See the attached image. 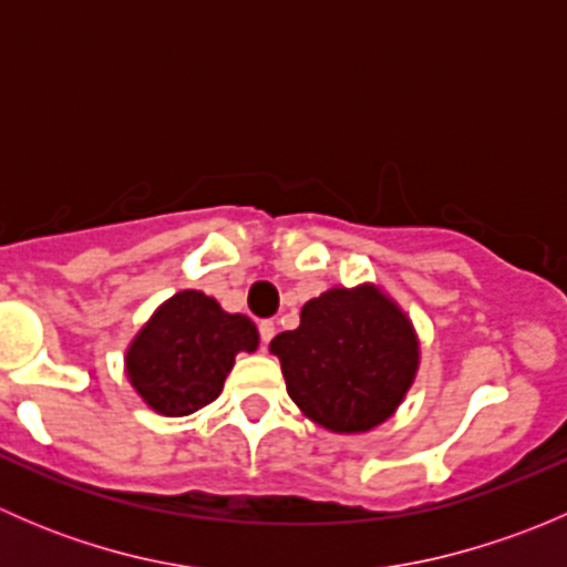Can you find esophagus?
<instances>
[{
  "label": "esophagus",
  "instance_id": "obj_1",
  "mask_svg": "<svg viewBox=\"0 0 567 567\" xmlns=\"http://www.w3.org/2000/svg\"><path fill=\"white\" fill-rule=\"evenodd\" d=\"M257 329H260L262 346H268V342H271V337L277 334V323H274V320H260V323H257Z\"/></svg>",
  "mask_w": 567,
  "mask_h": 567
}]
</instances>
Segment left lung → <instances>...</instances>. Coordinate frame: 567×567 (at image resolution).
Segmentation results:
<instances>
[{
  "label": "left lung",
  "instance_id": "obj_1",
  "mask_svg": "<svg viewBox=\"0 0 567 567\" xmlns=\"http://www.w3.org/2000/svg\"><path fill=\"white\" fill-rule=\"evenodd\" d=\"M290 400L331 433H364L403 403L420 368L409 316L375 285L331 288L271 340Z\"/></svg>",
  "mask_w": 567,
  "mask_h": 567
}]
</instances>
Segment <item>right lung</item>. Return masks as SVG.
Wrapping results in <instances>:
<instances>
[{"mask_svg": "<svg viewBox=\"0 0 567 567\" xmlns=\"http://www.w3.org/2000/svg\"><path fill=\"white\" fill-rule=\"evenodd\" d=\"M257 342L247 316H230L199 290H181L134 337L125 375L153 411L186 416L219 398L236 353H251Z\"/></svg>", "mask_w": 567, "mask_h": 567, "instance_id": "obj_1", "label": "right lung"}]
</instances>
